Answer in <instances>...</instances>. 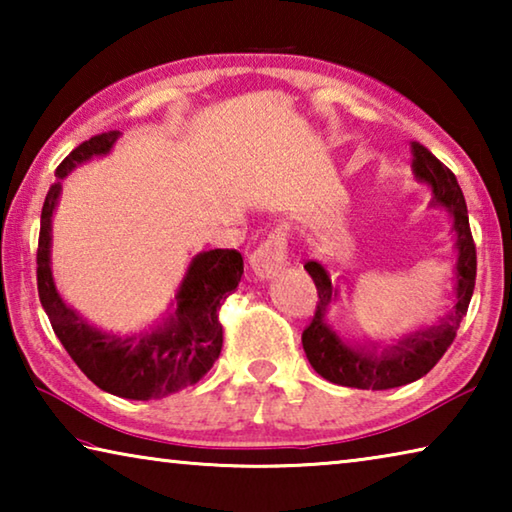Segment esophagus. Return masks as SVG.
I'll return each instance as SVG.
<instances>
[{
    "label": "esophagus",
    "instance_id": "esophagus-1",
    "mask_svg": "<svg viewBox=\"0 0 512 512\" xmlns=\"http://www.w3.org/2000/svg\"><path fill=\"white\" fill-rule=\"evenodd\" d=\"M287 264V232L273 230L268 239L250 255V268L259 280H271Z\"/></svg>",
    "mask_w": 512,
    "mask_h": 512
}]
</instances>
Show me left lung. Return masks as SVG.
I'll use <instances>...</instances> for the list:
<instances>
[{
  "label": "left lung",
  "instance_id": "8db88e82",
  "mask_svg": "<svg viewBox=\"0 0 512 512\" xmlns=\"http://www.w3.org/2000/svg\"><path fill=\"white\" fill-rule=\"evenodd\" d=\"M413 173L429 185L431 203L445 207L452 216L456 264H454V305L436 323L404 332L393 341L366 339L348 341L329 325L327 311L339 300V287L332 282L325 264L307 262L305 268L318 291L316 314L302 332V348L320 377L339 386L361 391H386L420 379L436 366L456 339V329L470 307L476 280V248L467 219V205L458 180L443 162L422 144L411 142Z\"/></svg>",
  "mask_w": 512,
  "mask_h": 512
}]
</instances>
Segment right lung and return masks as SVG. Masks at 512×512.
Masks as SVG:
<instances>
[{
  "mask_svg": "<svg viewBox=\"0 0 512 512\" xmlns=\"http://www.w3.org/2000/svg\"><path fill=\"white\" fill-rule=\"evenodd\" d=\"M119 135V131H110L90 137L56 169V183L49 187L40 216L38 293L58 341L101 391L126 400H162L194 386L219 359L223 345L219 309L239 287L244 259L237 250L223 248L198 253L171 302V314L140 332H103L69 307L51 275V216L67 173L92 158L108 155Z\"/></svg>",
  "mask_w": 512,
  "mask_h": 512,
  "instance_id": "obj_1",
  "label": "right lung"
}]
</instances>
